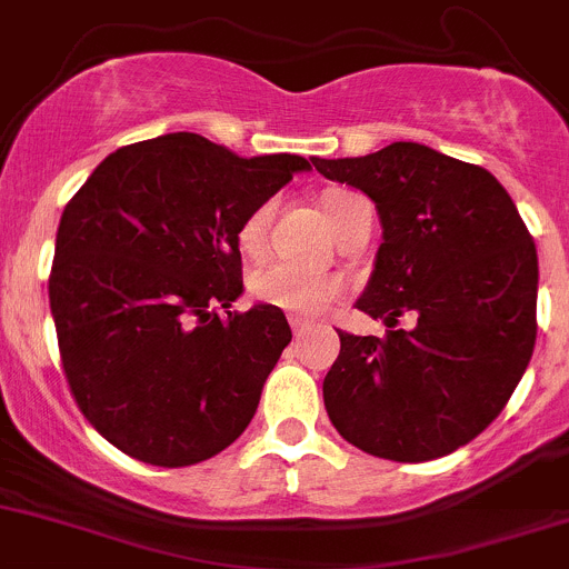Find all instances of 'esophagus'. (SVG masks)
Returning a JSON list of instances; mask_svg holds the SVG:
<instances>
[{
    "label": "esophagus",
    "instance_id": "esophagus-1",
    "mask_svg": "<svg viewBox=\"0 0 569 569\" xmlns=\"http://www.w3.org/2000/svg\"><path fill=\"white\" fill-rule=\"evenodd\" d=\"M290 329H293L296 338H305V335H310L312 329H316V323L305 321V318H299V316H290Z\"/></svg>",
    "mask_w": 569,
    "mask_h": 569
}]
</instances>
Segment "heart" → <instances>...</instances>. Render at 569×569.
<instances>
[{
    "label": "heart",
    "instance_id": "heart-1",
    "mask_svg": "<svg viewBox=\"0 0 569 569\" xmlns=\"http://www.w3.org/2000/svg\"><path fill=\"white\" fill-rule=\"evenodd\" d=\"M357 198L360 194L355 192H329L323 198V212H327V220L332 223V229L340 223L346 209L351 207V200ZM270 218H273V203H262V207H257L242 220L240 231H237V242H240V251L246 257H259L264 251V246H268ZM248 288H251L253 299L262 301V305L301 318L321 316V312H327L340 299L338 279L310 273V270H301L288 262H270L257 268L251 273V284Z\"/></svg>",
    "mask_w": 569,
    "mask_h": 569
}]
</instances>
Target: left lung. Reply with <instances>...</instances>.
<instances>
[{
  "instance_id": "obj_1",
  "label": "left lung",
  "mask_w": 569,
  "mask_h": 569,
  "mask_svg": "<svg viewBox=\"0 0 569 569\" xmlns=\"http://www.w3.org/2000/svg\"><path fill=\"white\" fill-rule=\"evenodd\" d=\"M375 200L382 242L357 310L386 338L340 335L323 377L335 430L369 456H450L500 416L537 343L539 262L511 194L489 170L419 142L312 159ZM413 311V330H393Z\"/></svg>"
}]
</instances>
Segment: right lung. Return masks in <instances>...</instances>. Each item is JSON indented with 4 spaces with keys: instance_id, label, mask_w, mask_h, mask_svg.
I'll use <instances>...</instances> for the list:
<instances>
[{
    "instance_id": "obj_1",
    "label": "right lung",
    "mask_w": 569,
    "mask_h": 569,
    "mask_svg": "<svg viewBox=\"0 0 569 569\" xmlns=\"http://www.w3.org/2000/svg\"><path fill=\"white\" fill-rule=\"evenodd\" d=\"M305 156L231 153L198 133L126 144L61 214L50 273L63 375L106 441L192 467L240 438L293 332L242 293L237 231Z\"/></svg>"
}]
</instances>
